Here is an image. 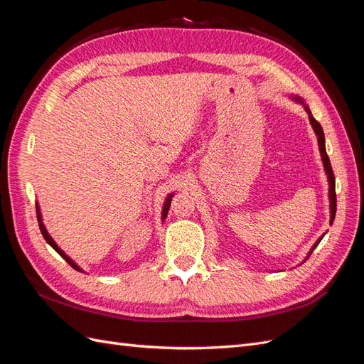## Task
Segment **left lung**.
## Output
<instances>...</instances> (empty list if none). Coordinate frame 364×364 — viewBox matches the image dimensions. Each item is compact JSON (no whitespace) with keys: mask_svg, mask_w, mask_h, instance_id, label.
<instances>
[{"mask_svg":"<svg viewBox=\"0 0 364 364\" xmlns=\"http://www.w3.org/2000/svg\"><path fill=\"white\" fill-rule=\"evenodd\" d=\"M301 100V98H299ZM306 112H308V117H310V123L316 132L317 135V141H318V150H321V155H322V161H323V167H325V171L328 174V182H329V200H331V225L334 222V217H336V211H337V197H336V178H334V171H333V167H331V162H329V158L326 155V150H325V135H323V129L322 126L317 123V119L311 115L310 109L305 107ZM322 238H318L317 243L313 246L311 252L314 250V247L321 243ZM310 252V255H311ZM308 255V257H310Z\"/></svg>","mask_w":364,"mask_h":364,"instance_id":"1","label":"left lung"}]
</instances>
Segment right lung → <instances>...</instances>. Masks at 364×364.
Wrapping results in <instances>:
<instances>
[{
	"mask_svg": "<svg viewBox=\"0 0 364 364\" xmlns=\"http://www.w3.org/2000/svg\"><path fill=\"white\" fill-rule=\"evenodd\" d=\"M170 203H171V196H168V199L167 200H165V205H164V209H162V218H165V217H167V213H168V209H170ZM36 213H38V222H39V229H41V232H42V235H43V238H46V241H47V243L54 249V250H56L58 253H59V255L65 259V261H67L68 264H70V266L73 267V269H75V270H79V272H82V269L79 267V266H75V264H74V261L70 258V257H67V255H65V252L56 245V243H54V240L48 235V232H47V229H46V226H43V223H42V220H41V214H39V209H36Z\"/></svg>",
	"mask_w": 364,
	"mask_h": 364,
	"instance_id": "add662e5",
	"label": "right lung"
}]
</instances>
